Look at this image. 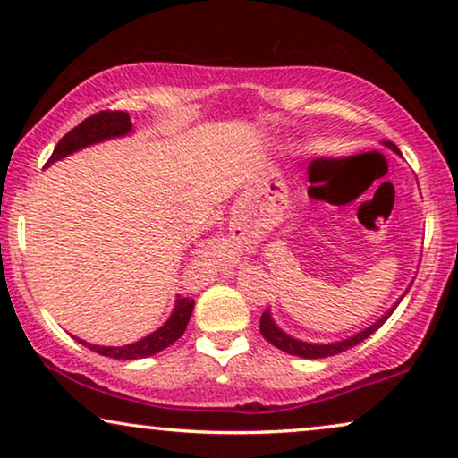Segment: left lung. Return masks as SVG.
<instances>
[{
	"label": "left lung",
	"mask_w": 458,
	"mask_h": 458,
	"mask_svg": "<svg viewBox=\"0 0 458 458\" xmlns=\"http://www.w3.org/2000/svg\"><path fill=\"white\" fill-rule=\"evenodd\" d=\"M381 143H384V146H386L387 149H392L394 154L400 156V149H398L396 146H394L392 141H381ZM411 285H412V284H411ZM411 285L406 287V292L411 290ZM406 292L396 300V302L392 304L390 310H386L384 315H381V317L377 318V321L371 323V325H369V327H365V329H360L359 334L344 337V340L329 342V344H317V342L298 340V337L290 335V334H287V331H284V329L279 327L277 323H275V318H273V315H271V309H267L265 312H262V317H260V334H262V337H265L267 342H271L275 348H279L281 352H285V354L300 356V359H325V356H334V354L344 352V350H348V348H354L356 344L365 342L369 335L375 334V331H377V329L381 327V325H384V323L387 321V318H390L392 312L396 310V306H398L400 302H403V298L406 296Z\"/></svg>",
	"instance_id": "left-lung-1"
}]
</instances>
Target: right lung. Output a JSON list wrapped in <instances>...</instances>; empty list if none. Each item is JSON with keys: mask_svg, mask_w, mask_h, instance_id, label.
Listing matches in <instances>:
<instances>
[{"mask_svg": "<svg viewBox=\"0 0 458 458\" xmlns=\"http://www.w3.org/2000/svg\"><path fill=\"white\" fill-rule=\"evenodd\" d=\"M131 133H133V124H131V116L127 112L123 110L99 112V114L85 118L79 127H74L71 133L62 137L58 146L54 149V154L49 156V160L46 162V168L52 166L54 162L66 158V156L79 152V149H85L108 140H116V137H127ZM191 312H193V300L177 296L171 315H168L166 321L162 323L158 329H154L152 334L141 337V340L124 344V346H98V344L79 340V337L74 335L72 337L79 344H83L85 348H89L93 352L102 356H110V359H118V360L148 359V356L162 352V350L168 348L173 342H177L179 337L183 335L187 323H190Z\"/></svg>", "mask_w": 458, "mask_h": 458, "instance_id": "right-lung-1", "label": "right lung"}]
</instances>
